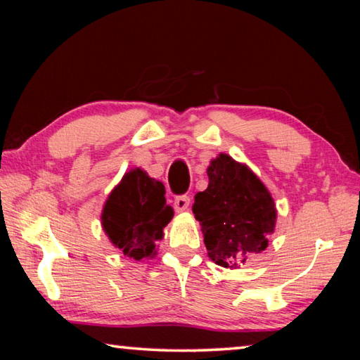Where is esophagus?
<instances>
[{
  "label": "esophagus",
  "instance_id": "1",
  "mask_svg": "<svg viewBox=\"0 0 360 360\" xmlns=\"http://www.w3.org/2000/svg\"><path fill=\"white\" fill-rule=\"evenodd\" d=\"M188 206H191V197H187V195H179L174 198V210L178 212L187 211Z\"/></svg>",
  "mask_w": 360,
  "mask_h": 360
}]
</instances>
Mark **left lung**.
Listing matches in <instances>:
<instances>
[{
    "label": "left lung",
    "mask_w": 360,
    "mask_h": 360,
    "mask_svg": "<svg viewBox=\"0 0 360 360\" xmlns=\"http://www.w3.org/2000/svg\"><path fill=\"white\" fill-rule=\"evenodd\" d=\"M206 173L208 188L195 195L192 211L210 259L233 270L265 251L275 231L276 206L264 182L227 154L211 160Z\"/></svg>",
    "instance_id": "1"
}]
</instances>
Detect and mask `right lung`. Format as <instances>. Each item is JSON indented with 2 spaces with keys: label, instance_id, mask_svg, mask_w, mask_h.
Returning <instances> with one entry per match:
<instances>
[{
  "label": "right lung",
  "instance_id": "obj_1",
  "mask_svg": "<svg viewBox=\"0 0 360 360\" xmlns=\"http://www.w3.org/2000/svg\"><path fill=\"white\" fill-rule=\"evenodd\" d=\"M173 214L165 200V186L141 168H133L109 193L101 225L124 255L143 260L157 254V241L163 238V229Z\"/></svg>",
  "mask_w": 360,
  "mask_h": 360
}]
</instances>
